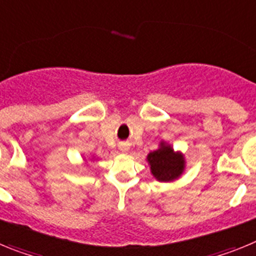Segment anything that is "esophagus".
<instances>
[{"mask_svg":"<svg viewBox=\"0 0 256 256\" xmlns=\"http://www.w3.org/2000/svg\"><path fill=\"white\" fill-rule=\"evenodd\" d=\"M119 148H120L122 151H124V152H126V151L130 150V146H128V144H119Z\"/></svg>","mask_w":256,"mask_h":256,"instance_id":"34e87169","label":"esophagus"}]
</instances>
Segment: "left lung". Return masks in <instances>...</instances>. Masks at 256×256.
<instances>
[{
  "mask_svg": "<svg viewBox=\"0 0 256 256\" xmlns=\"http://www.w3.org/2000/svg\"><path fill=\"white\" fill-rule=\"evenodd\" d=\"M148 160L151 165L154 177L159 180H173L182 174L184 160L180 154H176L170 146L162 144L159 150L148 154Z\"/></svg>",
  "mask_w": 256,
  "mask_h": 256,
  "instance_id": "1",
  "label": "left lung"
}]
</instances>
